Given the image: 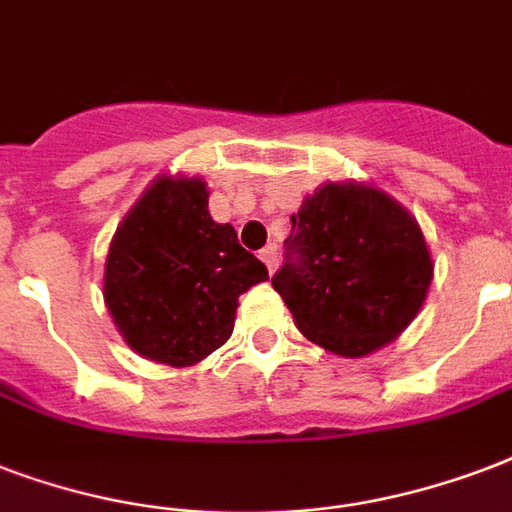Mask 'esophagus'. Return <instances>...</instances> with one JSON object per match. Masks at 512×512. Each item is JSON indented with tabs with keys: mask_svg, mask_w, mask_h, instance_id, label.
Segmentation results:
<instances>
[{
	"mask_svg": "<svg viewBox=\"0 0 512 512\" xmlns=\"http://www.w3.org/2000/svg\"><path fill=\"white\" fill-rule=\"evenodd\" d=\"M260 260L265 263L268 273H273V268H276V263H279V252H276V247H273V244H268L265 249H260Z\"/></svg>",
	"mask_w": 512,
	"mask_h": 512,
	"instance_id": "34e87169",
	"label": "esophagus"
}]
</instances>
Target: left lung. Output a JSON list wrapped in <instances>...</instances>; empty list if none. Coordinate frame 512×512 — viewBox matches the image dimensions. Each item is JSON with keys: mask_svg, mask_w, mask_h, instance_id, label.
Instances as JSON below:
<instances>
[{"mask_svg": "<svg viewBox=\"0 0 512 512\" xmlns=\"http://www.w3.org/2000/svg\"><path fill=\"white\" fill-rule=\"evenodd\" d=\"M284 247L273 290L308 341L341 357H365L395 341L432 284L419 222L362 182H327L308 195Z\"/></svg>", "mask_w": 512, "mask_h": 512, "instance_id": "1", "label": "left lung"}]
</instances>
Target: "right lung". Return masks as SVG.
I'll list each match as a JSON object with an SVG mask.
<instances>
[{
	"label": "right lung",
	"mask_w": 512,
	"mask_h": 512,
	"mask_svg": "<svg viewBox=\"0 0 512 512\" xmlns=\"http://www.w3.org/2000/svg\"><path fill=\"white\" fill-rule=\"evenodd\" d=\"M265 279L233 225L212 220L204 179L158 177L109 244L104 303L136 354L187 368L228 341L239 295Z\"/></svg>",
	"instance_id": "obj_1"
}]
</instances>
